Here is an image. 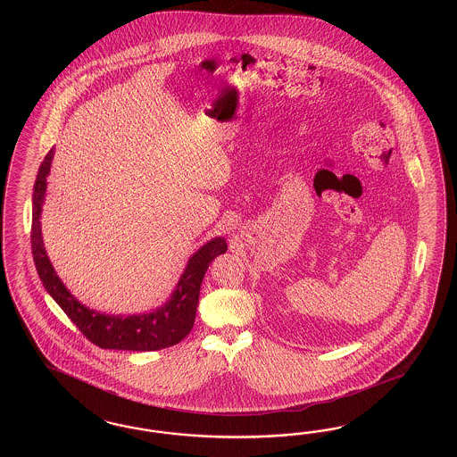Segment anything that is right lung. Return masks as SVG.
Returning a JSON list of instances; mask_svg holds the SVG:
<instances>
[{
    "label": "right lung",
    "mask_w": 457,
    "mask_h": 457,
    "mask_svg": "<svg viewBox=\"0 0 457 457\" xmlns=\"http://www.w3.org/2000/svg\"><path fill=\"white\" fill-rule=\"evenodd\" d=\"M55 149L45 155L33 186V222H31V253L38 277L45 290L60 304L79 330L96 345L111 350L151 352L176 345L187 337L195 320L199 290L209 263L226 253L228 245L222 236H216L189 258L184 273L180 275L166 303L149 313L140 315H105L80 303L63 281L56 275L50 262L42 237V208L46 195V178L54 161Z\"/></svg>",
    "instance_id": "right-lung-1"
}]
</instances>
